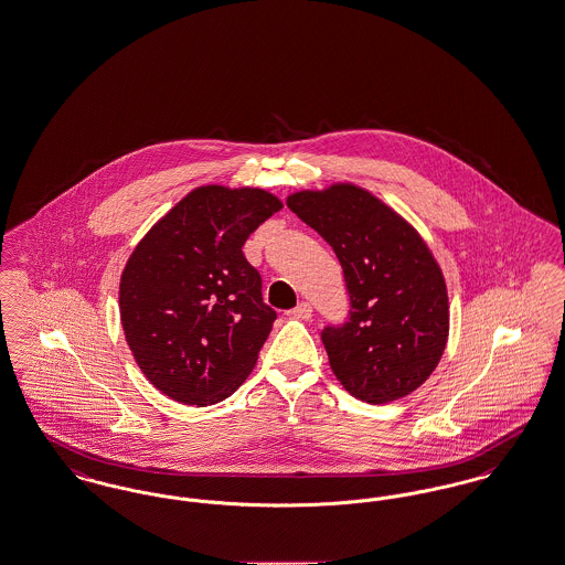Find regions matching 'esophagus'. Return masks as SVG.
Returning a JSON list of instances; mask_svg holds the SVG:
<instances>
[{"label":"esophagus","instance_id":"1","mask_svg":"<svg viewBox=\"0 0 565 565\" xmlns=\"http://www.w3.org/2000/svg\"><path fill=\"white\" fill-rule=\"evenodd\" d=\"M292 313V318H298V320H309L311 318V313H313V309H311V305L309 302H298L295 309L290 311Z\"/></svg>","mask_w":565,"mask_h":565}]
</instances>
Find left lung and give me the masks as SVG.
I'll list each match as a JSON object with an SVG mask.
<instances>
[{"mask_svg": "<svg viewBox=\"0 0 565 565\" xmlns=\"http://www.w3.org/2000/svg\"><path fill=\"white\" fill-rule=\"evenodd\" d=\"M288 207L343 269L350 316L322 330L330 369L364 403L398 401L436 369L449 334L443 270L401 215L353 184L302 190Z\"/></svg>", "mask_w": 565, "mask_h": 565, "instance_id": "1", "label": "left lung"}]
</instances>
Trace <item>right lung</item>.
Wrapping results in <instances>:
<instances>
[{
  "label": "right lung",
  "instance_id": "add662e5",
  "mask_svg": "<svg viewBox=\"0 0 565 565\" xmlns=\"http://www.w3.org/2000/svg\"><path fill=\"white\" fill-rule=\"evenodd\" d=\"M279 210L267 190L201 186L137 243L120 277V322L164 396L207 406L252 373L277 313L243 243Z\"/></svg>",
  "mask_w": 565,
  "mask_h": 565
}]
</instances>
